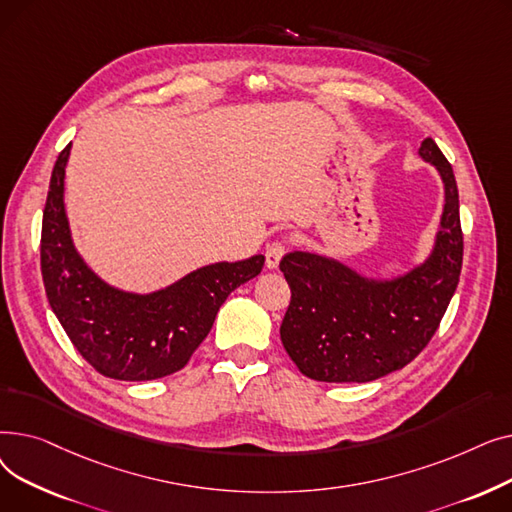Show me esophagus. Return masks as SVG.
Wrapping results in <instances>:
<instances>
[{
  "mask_svg": "<svg viewBox=\"0 0 512 512\" xmlns=\"http://www.w3.org/2000/svg\"><path fill=\"white\" fill-rule=\"evenodd\" d=\"M284 253H286V242L284 240H272L265 249V265L270 267V270H274V267H278L280 259L284 257Z\"/></svg>",
  "mask_w": 512,
  "mask_h": 512,
  "instance_id": "esophagus-1",
  "label": "esophagus"
}]
</instances>
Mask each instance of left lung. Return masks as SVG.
I'll return each instance as SVG.
<instances>
[{"label":"left lung","instance_id":"obj_1","mask_svg":"<svg viewBox=\"0 0 512 512\" xmlns=\"http://www.w3.org/2000/svg\"><path fill=\"white\" fill-rule=\"evenodd\" d=\"M419 155L438 168L446 188L436 249L421 267L390 282H373L338 261L303 251L280 261L290 286L280 338L311 380H378L409 365L440 326L463 267L459 188L434 139L421 143Z\"/></svg>","mask_w":512,"mask_h":512}]
</instances>
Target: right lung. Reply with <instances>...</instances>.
Listing matches in <instances>:
<instances>
[{"label":"right lung","mask_w":512,"mask_h":512,"mask_svg":"<svg viewBox=\"0 0 512 512\" xmlns=\"http://www.w3.org/2000/svg\"><path fill=\"white\" fill-rule=\"evenodd\" d=\"M72 143L53 166L41 226L47 301L70 342L105 378L147 382L182 369L209 334L215 315L265 263L255 255L213 263L153 294H128L101 282L74 251L64 211V168Z\"/></svg>","instance_id":"add662e5"}]
</instances>
